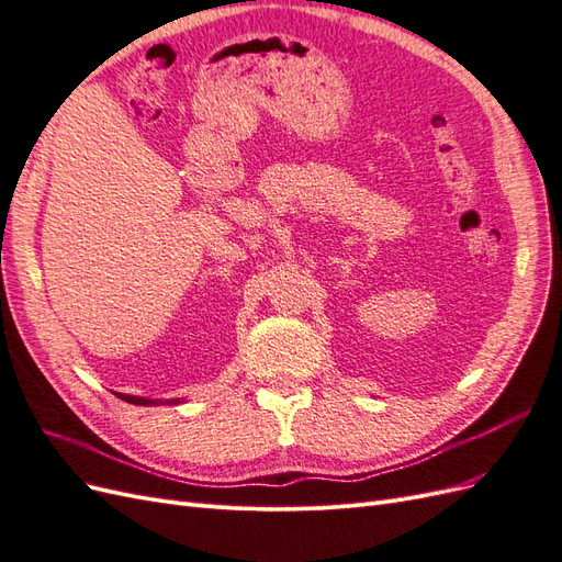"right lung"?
Returning <instances> with one entry per match:
<instances>
[{
	"mask_svg": "<svg viewBox=\"0 0 562 562\" xmlns=\"http://www.w3.org/2000/svg\"><path fill=\"white\" fill-rule=\"evenodd\" d=\"M122 401L133 403V405H159V403H168V405H178L180 398H171V401H157V398H143V396H128V394H116Z\"/></svg>",
	"mask_w": 562,
	"mask_h": 562,
	"instance_id": "add662e5",
	"label": "right lung"
}]
</instances>
